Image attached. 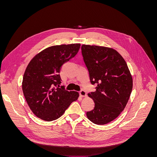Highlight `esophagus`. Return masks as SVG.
<instances>
[{"mask_svg":"<svg viewBox=\"0 0 157 157\" xmlns=\"http://www.w3.org/2000/svg\"><path fill=\"white\" fill-rule=\"evenodd\" d=\"M79 94H80V96H81V97H84V96H86V91H85V90H81L79 92Z\"/></svg>","mask_w":157,"mask_h":157,"instance_id":"obj_1","label":"esophagus"}]
</instances>
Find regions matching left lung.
Returning a JSON list of instances; mask_svg holds the SVG:
<instances>
[{
	"mask_svg": "<svg viewBox=\"0 0 157 157\" xmlns=\"http://www.w3.org/2000/svg\"><path fill=\"white\" fill-rule=\"evenodd\" d=\"M90 82L96 91L89 93L95 106L88 119L98 125L111 122L124 110L132 90V78L124 59L115 50L98 46H81Z\"/></svg>",
	"mask_w": 157,
	"mask_h": 157,
	"instance_id": "left-lung-1",
	"label": "left lung"
}]
</instances>
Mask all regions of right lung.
Masks as SVG:
<instances>
[{"instance_id": "add662e5", "label": "right lung", "mask_w": 157, "mask_h": 157, "mask_svg": "<svg viewBox=\"0 0 157 157\" xmlns=\"http://www.w3.org/2000/svg\"><path fill=\"white\" fill-rule=\"evenodd\" d=\"M80 46L72 44L49 47L27 65L23 77V92L31 110L40 119H58L78 99L77 92H69L64 86H59V72L61 66L78 53Z\"/></svg>"}]
</instances>
